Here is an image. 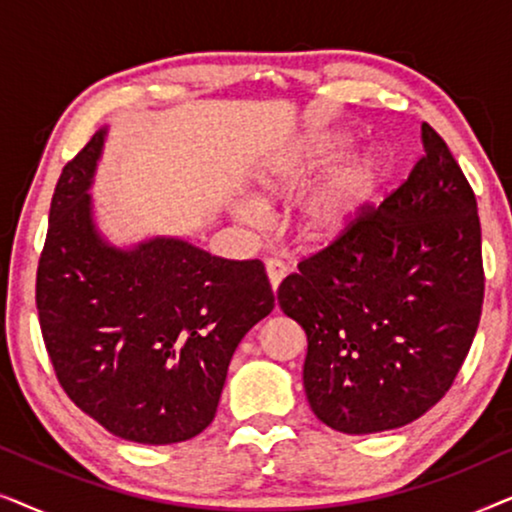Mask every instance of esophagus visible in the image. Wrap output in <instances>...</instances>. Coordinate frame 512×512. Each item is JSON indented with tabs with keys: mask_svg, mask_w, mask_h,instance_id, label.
I'll list each match as a JSON object with an SVG mask.
<instances>
[{
	"mask_svg": "<svg viewBox=\"0 0 512 512\" xmlns=\"http://www.w3.org/2000/svg\"><path fill=\"white\" fill-rule=\"evenodd\" d=\"M265 270H268L272 291H277L279 284H282V279L286 277V265L279 261V258H268V261H265Z\"/></svg>",
	"mask_w": 512,
	"mask_h": 512,
	"instance_id": "esophagus-1",
	"label": "esophagus"
}]
</instances>
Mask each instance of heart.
<instances>
[{"mask_svg":"<svg viewBox=\"0 0 512 512\" xmlns=\"http://www.w3.org/2000/svg\"><path fill=\"white\" fill-rule=\"evenodd\" d=\"M345 142L347 139L338 135L319 137L305 163H282L263 170L254 184L258 202L268 205V202L289 198L293 191L303 186L307 172L338 156V151L345 149ZM382 174L384 156L377 151L361 153L359 158L349 160L340 170H335L305 202L303 214H300V233L305 240L331 242L345 235L359 221L361 212L373 198ZM233 212L237 219L247 223L261 221V212L247 202L235 205Z\"/></svg>","mask_w":512,"mask_h":512,"instance_id":"1","label":"heart"}]
</instances>
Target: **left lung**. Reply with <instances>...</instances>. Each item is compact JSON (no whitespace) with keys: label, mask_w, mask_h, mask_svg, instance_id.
Here are the masks:
<instances>
[{"label":"left lung","mask_w":512,"mask_h":512,"mask_svg":"<svg viewBox=\"0 0 512 512\" xmlns=\"http://www.w3.org/2000/svg\"><path fill=\"white\" fill-rule=\"evenodd\" d=\"M410 177L279 284L307 335L314 415L363 436L422 417L452 387L478 331L485 270L478 202L443 137L422 123Z\"/></svg>","instance_id":"left-lung-1"}]
</instances>
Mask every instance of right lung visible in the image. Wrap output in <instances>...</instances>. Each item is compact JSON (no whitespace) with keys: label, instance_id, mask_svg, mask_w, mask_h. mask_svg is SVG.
<instances>
[{"label":"right lung","instance_id":"add662e5","mask_svg":"<svg viewBox=\"0 0 512 512\" xmlns=\"http://www.w3.org/2000/svg\"><path fill=\"white\" fill-rule=\"evenodd\" d=\"M104 135L62 170L37 270L46 352L65 394L123 440L170 445L212 424L228 363L275 293L261 261H228L177 237L118 249L97 233Z\"/></svg>","mask_w":512,"mask_h":512}]
</instances>
